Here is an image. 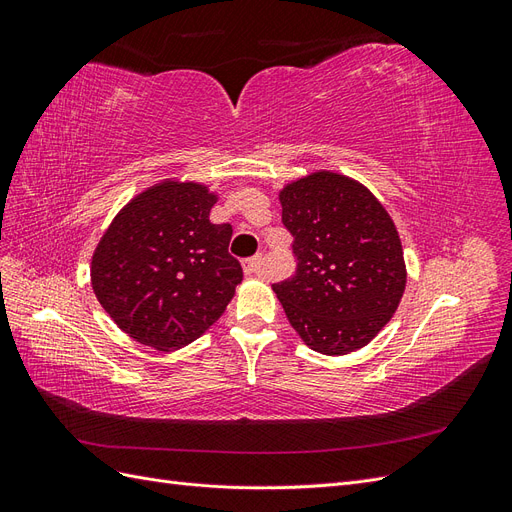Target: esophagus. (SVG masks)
I'll use <instances>...</instances> for the list:
<instances>
[{"mask_svg": "<svg viewBox=\"0 0 512 512\" xmlns=\"http://www.w3.org/2000/svg\"><path fill=\"white\" fill-rule=\"evenodd\" d=\"M260 267H262V256H254V258L243 262L245 275H258V273H260Z\"/></svg>", "mask_w": 512, "mask_h": 512, "instance_id": "obj_1", "label": "esophagus"}]
</instances>
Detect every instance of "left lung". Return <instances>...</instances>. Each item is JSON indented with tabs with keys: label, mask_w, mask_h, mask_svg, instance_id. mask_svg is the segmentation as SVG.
Instances as JSON below:
<instances>
[{
	"label": "left lung",
	"mask_w": 512,
	"mask_h": 512,
	"mask_svg": "<svg viewBox=\"0 0 512 512\" xmlns=\"http://www.w3.org/2000/svg\"><path fill=\"white\" fill-rule=\"evenodd\" d=\"M297 273L273 284L303 342L327 356L367 346L397 312L406 262L395 222L363 183L318 170L284 185Z\"/></svg>",
	"instance_id": "8db88e82"
}]
</instances>
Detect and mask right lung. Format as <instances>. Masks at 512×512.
<instances>
[{"instance_id": "obj_1", "label": "right lung", "mask_w": 512, "mask_h": 512, "mask_svg": "<svg viewBox=\"0 0 512 512\" xmlns=\"http://www.w3.org/2000/svg\"><path fill=\"white\" fill-rule=\"evenodd\" d=\"M218 194L164 179L136 194L91 256V288L117 327L162 352L192 344L243 280L228 254L230 224H213Z\"/></svg>"}]
</instances>
